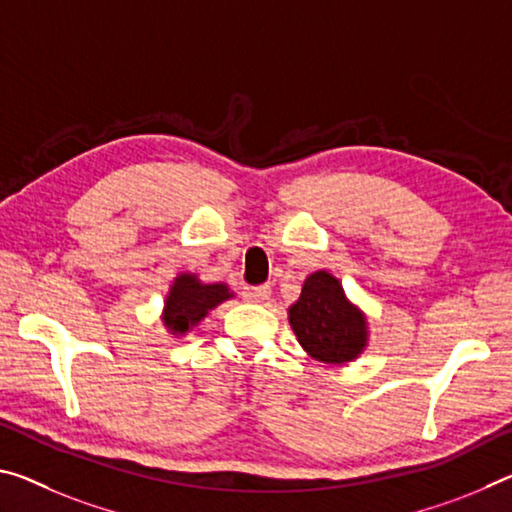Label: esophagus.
I'll return each instance as SVG.
<instances>
[{
	"mask_svg": "<svg viewBox=\"0 0 512 512\" xmlns=\"http://www.w3.org/2000/svg\"><path fill=\"white\" fill-rule=\"evenodd\" d=\"M243 298L250 300V303H269V300H271V287L269 285L246 287V289H243Z\"/></svg>",
	"mask_w": 512,
	"mask_h": 512,
	"instance_id": "1",
	"label": "esophagus"
}]
</instances>
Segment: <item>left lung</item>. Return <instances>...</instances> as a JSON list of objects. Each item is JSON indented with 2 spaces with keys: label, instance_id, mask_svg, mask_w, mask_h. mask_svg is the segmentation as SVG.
Segmentation results:
<instances>
[{
  "label": "left lung",
  "instance_id": "1",
  "mask_svg": "<svg viewBox=\"0 0 512 512\" xmlns=\"http://www.w3.org/2000/svg\"><path fill=\"white\" fill-rule=\"evenodd\" d=\"M289 326L303 351L323 364L358 360L369 344L367 314L348 300L342 282L323 269L307 275L298 300L289 307Z\"/></svg>",
  "mask_w": 512,
  "mask_h": 512
}]
</instances>
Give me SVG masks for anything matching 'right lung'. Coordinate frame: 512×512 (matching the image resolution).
I'll use <instances>...</instances> for the list:
<instances>
[{"label":"right lung","instance_id":"1","mask_svg":"<svg viewBox=\"0 0 512 512\" xmlns=\"http://www.w3.org/2000/svg\"><path fill=\"white\" fill-rule=\"evenodd\" d=\"M232 296L225 282H202L196 273H177L166 294L161 321L170 335L184 337L205 319L209 310Z\"/></svg>","mask_w":512,"mask_h":512}]
</instances>
